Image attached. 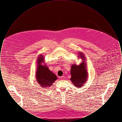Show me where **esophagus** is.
<instances>
[{"mask_svg": "<svg viewBox=\"0 0 122 122\" xmlns=\"http://www.w3.org/2000/svg\"><path fill=\"white\" fill-rule=\"evenodd\" d=\"M60 78L61 79H62V80H64V76H62L60 77Z\"/></svg>", "mask_w": 122, "mask_h": 122, "instance_id": "obj_1", "label": "esophagus"}]
</instances>
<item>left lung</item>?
I'll list each match as a JSON object with an SVG mask.
<instances>
[{"mask_svg":"<svg viewBox=\"0 0 122 122\" xmlns=\"http://www.w3.org/2000/svg\"><path fill=\"white\" fill-rule=\"evenodd\" d=\"M79 58H81L82 61L79 65L73 64L71 67L70 80L74 85L77 88H81L87 81L88 72L86 58L83 52L78 53Z\"/></svg>","mask_w":122,"mask_h":122,"instance_id":"8db88e82","label":"left lung"}]
</instances>
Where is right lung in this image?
<instances>
[{
    "mask_svg": "<svg viewBox=\"0 0 122 122\" xmlns=\"http://www.w3.org/2000/svg\"><path fill=\"white\" fill-rule=\"evenodd\" d=\"M36 71V81L41 87L46 88L51 87L52 84L57 79V77L51 70L44 62V57L42 55H39L37 59Z\"/></svg>",
    "mask_w": 122,
    "mask_h": 122,
    "instance_id": "obj_1",
    "label": "right lung"
}]
</instances>
